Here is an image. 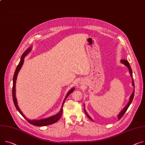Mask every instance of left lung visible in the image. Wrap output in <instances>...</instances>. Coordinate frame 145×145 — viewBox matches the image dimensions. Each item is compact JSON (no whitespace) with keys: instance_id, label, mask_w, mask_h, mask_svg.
Listing matches in <instances>:
<instances>
[{"instance_id":"obj_1","label":"left lung","mask_w":145,"mask_h":145,"mask_svg":"<svg viewBox=\"0 0 145 145\" xmlns=\"http://www.w3.org/2000/svg\"><path fill=\"white\" fill-rule=\"evenodd\" d=\"M121 62L122 63H123L124 65L128 67V68L129 73H130V75H131V78H132V86H133V88H135V84H134V82H133V76H132V69H131V66H130V65H129L128 61H127V60H125V59H122V60H121ZM134 94H135V89H133V91L132 93L131 94V96H130L128 103L127 104V105L125 106V107L123 108V110H122L120 112V114L118 115L117 117H118V120H120V119L121 118V117L123 116V114L125 113V112H126L127 110H128V107H129L130 104H131V103H132V100H133V97H134ZM84 111L85 114H86L87 116H88L91 121H93V120L91 119V118L90 117V115H89V114H88V113H87V112H86V110H85V108H84Z\"/></svg>"}]
</instances>
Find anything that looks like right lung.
<instances>
[{
    "label": "right lung",
    "instance_id": "add662e5",
    "mask_svg": "<svg viewBox=\"0 0 145 145\" xmlns=\"http://www.w3.org/2000/svg\"><path fill=\"white\" fill-rule=\"evenodd\" d=\"M31 50H32V46H31L29 47L28 48H27V50H25V51L23 54V55H22V56L21 57L20 61V62H19L18 65H17V66L16 67V69L15 71L14 74V76H13V89H12L13 100V102H14L15 107H16V109L17 110V111L22 115V116L29 123L33 125H35V126H40V127H41V126H46V125H49L53 124V123H55L56 122H57V121H58L60 119V118L61 117L62 114V111H63V109L62 108H63V104H64L66 99H67V97H68V95L69 94H71L74 91V88H72L68 92H67V94L66 95V97H65V99H64V100L63 101L61 110L57 114L53 115V116L48 117V118H44V119H40V120H30L27 118L25 117V115L23 114L22 111L20 110V108H19L18 106V104H17V99H16V80H17V77L18 73L19 71H20V70L21 69L22 67V66L23 65L24 57H25V56H27L29 53H30V52L31 51Z\"/></svg>",
    "mask_w": 145,
    "mask_h": 145
}]
</instances>
